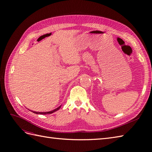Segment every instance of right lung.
I'll return each instance as SVG.
<instances>
[{"mask_svg":"<svg viewBox=\"0 0 152 152\" xmlns=\"http://www.w3.org/2000/svg\"><path fill=\"white\" fill-rule=\"evenodd\" d=\"M61 108V106H59V107H58V108H56V109H54V110H52V111H50V112H33V111H31L33 113H36V114H41V115H45V114H49V113H53V112H56V111H57V110H58L59 108Z\"/></svg>","mask_w":152,"mask_h":152,"instance_id":"obj_1","label":"right lung"}]
</instances>
